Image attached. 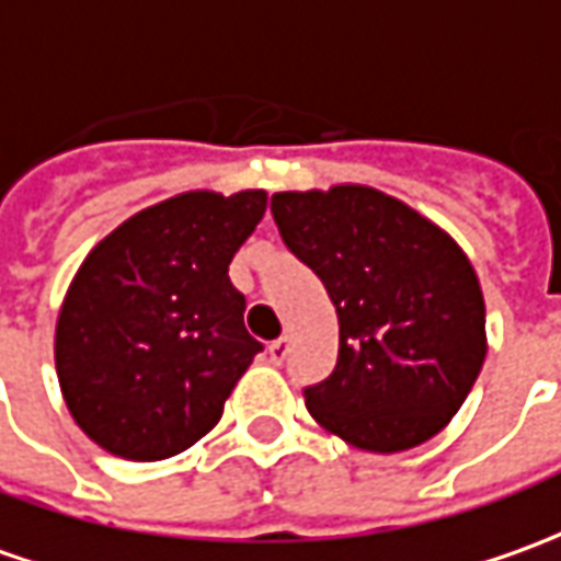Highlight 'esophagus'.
I'll use <instances>...</instances> for the list:
<instances>
[{
    "instance_id": "1",
    "label": "esophagus",
    "mask_w": 561,
    "mask_h": 561,
    "mask_svg": "<svg viewBox=\"0 0 561 561\" xmlns=\"http://www.w3.org/2000/svg\"><path fill=\"white\" fill-rule=\"evenodd\" d=\"M266 353H270V362H273V365H282V362H285V356H288V337L273 341V344L266 346Z\"/></svg>"
}]
</instances>
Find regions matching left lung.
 <instances>
[{"mask_svg":"<svg viewBox=\"0 0 561 561\" xmlns=\"http://www.w3.org/2000/svg\"><path fill=\"white\" fill-rule=\"evenodd\" d=\"M285 249L337 310V365L304 387L319 424L392 455L436 436L485 362V300L455 239L371 186L276 193Z\"/></svg>","mask_w":561,"mask_h":561,"instance_id":"left-lung-1","label":"left lung"}]
</instances>
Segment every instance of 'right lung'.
<instances>
[{
    "label": "right lung",
    "mask_w": 561,
    "mask_h": 561,
    "mask_svg": "<svg viewBox=\"0 0 561 561\" xmlns=\"http://www.w3.org/2000/svg\"><path fill=\"white\" fill-rule=\"evenodd\" d=\"M264 211V190L184 193L128 217L79 266L57 316V380L110 455H181L220 421L264 350L227 276Z\"/></svg>",
    "instance_id": "add662e5"
}]
</instances>
